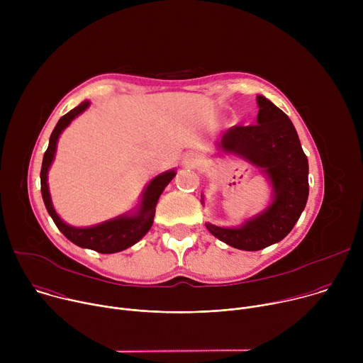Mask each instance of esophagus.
I'll use <instances>...</instances> for the list:
<instances>
[{
	"mask_svg": "<svg viewBox=\"0 0 363 363\" xmlns=\"http://www.w3.org/2000/svg\"><path fill=\"white\" fill-rule=\"evenodd\" d=\"M182 164H184V167H186V168H195L196 165H199V160H198L196 155L189 153V155H186V157L184 158Z\"/></svg>",
	"mask_w": 363,
	"mask_h": 363,
	"instance_id": "esophagus-1",
	"label": "esophagus"
}]
</instances>
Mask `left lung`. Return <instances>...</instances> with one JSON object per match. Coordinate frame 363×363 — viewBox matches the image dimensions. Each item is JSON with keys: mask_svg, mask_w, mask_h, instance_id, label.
<instances>
[{"mask_svg": "<svg viewBox=\"0 0 363 363\" xmlns=\"http://www.w3.org/2000/svg\"><path fill=\"white\" fill-rule=\"evenodd\" d=\"M257 125L230 128L217 146L260 168L272 184L273 201L241 227L205 224L214 237L245 251L283 240L300 218L308 196V162L291 121L264 96H257Z\"/></svg>", "mask_w": 363, "mask_h": 363, "instance_id": "obj_1", "label": "left lung"}]
</instances>
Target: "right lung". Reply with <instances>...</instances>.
<instances>
[{
	"instance_id": "obj_1",
	"label": "right lung",
	"mask_w": 363,
	"mask_h": 363,
	"mask_svg": "<svg viewBox=\"0 0 363 363\" xmlns=\"http://www.w3.org/2000/svg\"><path fill=\"white\" fill-rule=\"evenodd\" d=\"M89 105H90L89 101L86 100L82 101L77 108L72 109L69 113L62 116L55 130L51 132L48 147L44 153L41 172H40L41 195L50 217L53 218L55 224L65 234L66 238H69L72 242H74L79 247L90 248L101 254H112V252H118L132 247L150 230L153 224V217H155V206H157L158 199L164 192L165 186L174 179L177 172L172 169L155 177L143 191L139 208L133 214H123L113 220L105 221L93 227H86V228H77L66 224L57 216L53 203H51V196H50L48 184H47V174L51 167V162L55 160L59 136L76 116H79L89 108Z\"/></svg>"
}]
</instances>
